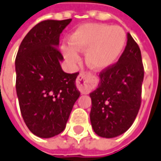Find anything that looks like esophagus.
I'll return each mask as SVG.
<instances>
[{
  "label": "esophagus",
  "mask_w": 161,
  "mask_h": 161,
  "mask_svg": "<svg viewBox=\"0 0 161 161\" xmlns=\"http://www.w3.org/2000/svg\"><path fill=\"white\" fill-rule=\"evenodd\" d=\"M96 78L90 73H81L76 79V87L82 93H87L91 91Z\"/></svg>",
  "instance_id": "1"
}]
</instances>
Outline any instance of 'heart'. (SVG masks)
Masks as SVG:
<instances>
[{"label": "heart", "mask_w": 161, "mask_h": 161, "mask_svg": "<svg viewBox=\"0 0 161 161\" xmlns=\"http://www.w3.org/2000/svg\"><path fill=\"white\" fill-rule=\"evenodd\" d=\"M125 44L126 33L122 27L90 23L76 28L70 42L62 45V52L70 63L79 61V51L86 52L87 66L102 70L117 61Z\"/></svg>", "instance_id": "heart-1"}]
</instances>
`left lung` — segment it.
<instances>
[{
    "label": "left lung",
    "mask_w": 161,
    "mask_h": 161,
    "mask_svg": "<svg viewBox=\"0 0 161 161\" xmlns=\"http://www.w3.org/2000/svg\"><path fill=\"white\" fill-rule=\"evenodd\" d=\"M99 76L97 89L90 93V119L97 135L112 138L130 128L141 105L144 67L140 48L130 33L119 61Z\"/></svg>",
    "instance_id": "left-lung-1"
}]
</instances>
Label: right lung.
Here are the masks:
<instances>
[{
  "label": "right lung",
  "mask_w": 161,
  "mask_h": 161,
  "mask_svg": "<svg viewBox=\"0 0 161 161\" xmlns=\"http://www.w3.org/2000/svg\"><path fill=\"white\" fill-rule=\"evenodd\" d=\"M71 19L46 20L26 34L16 54V89L26 126L35 136L49 138L64 130L80 92L77 73L62 70L60 34Z\"/></svg>",
  "instance_id": "1"
}]
</instances>
